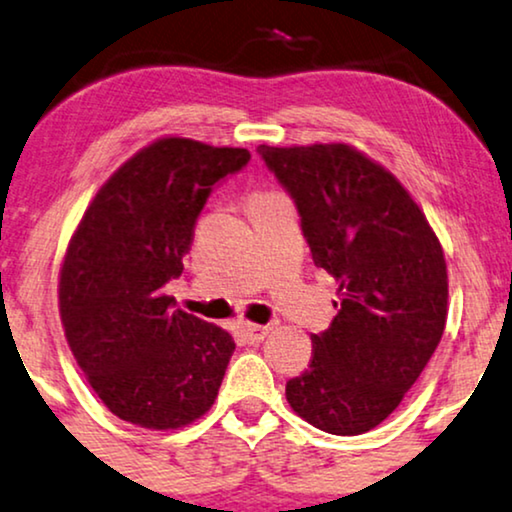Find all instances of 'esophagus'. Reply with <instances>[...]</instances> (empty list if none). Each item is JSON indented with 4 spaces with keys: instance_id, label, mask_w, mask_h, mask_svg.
<instances>
[{
    "instance_id": "34e87169",
    "label": "esophagus",
    "mask_w": 512,
    "mask_h": 512,
    "mask_svg": "<svg viewBox=\"0 0 512 512\" xmlns=\"http://www.w3.org/2000/svg\"><path fill=\"white\" fill-rule=\"evenodd\" d=\"M269 325H257V323H241V335L248 344H260L264 337L269 335Z\"/></svg>"
}]
</instances>
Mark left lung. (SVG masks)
Wrapping results in <instances>:
<instances>
[{"mask_svg": "<svg viewBox=\"0 0 512 512\" xmlns=\"http://www.w3.org/2000/svg\"><path fill=\"white\" fill-rule=\"evenodd\" d=\"M257 152L295 199L316 267L339 283L337 316L311 335L309 370L285 384V398L325 433L372 431L403 403L445 332V252L398 177L353 145Z\"/></svg>", "mask_w": 512, "mask_h": 512, "instance_id": "left-lung-1", "label": "left lung"}]
</instances>
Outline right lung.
Returning a JSON list of instances; mask_svg holds the SVG:
<instances>
[{
  "instance_id": "obj_1",
  "label": "right lung",
  "mask_w": 512,
  "mask_h": 512,
  "mask_svg": "<svg viewBox=\"0 0 512 512\" xmlns=\"http://www.w3.org/2000/svg\"><path fill=\"white\" fill-rule=\"evenodd\" d=\"M250 161L243 147L166 135L109 175L74 229L58 278L70 351L114 417L177 431L213 407L236 344L227 330L173 309L210 189Z\"/></svg>"
}]
</instances>
